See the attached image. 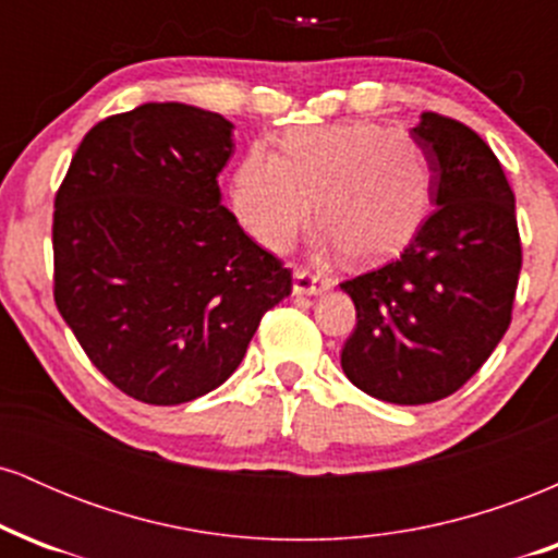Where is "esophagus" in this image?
Returning <instances> with one entry per match:
<instances>
[{
  "label": "esophagus",
  "instance_id": "obj_1",
  "mask_svg": "<svg viewBox=\"0 0 558 558\" xmlns=\"http://www.w3.org/2000/svg\"><path fill=\"white\" fill-rule=\"evenodd\" d=\"M330 286L332 280L328 275L310 270V267H299V270L293 272V293H296V296H304V293L306 296H317V293L328 291Z\"/></svg>",
  "mask_w": 558,
  "mask_h": 558
}]
</instances>
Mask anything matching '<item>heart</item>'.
Wrapping results in <instances>:
<instances>
[{
	"label": "heart",
	"instance_id": "obj_1",
	"mask_svg": "<svg viewBox=\"0 0 558 558\" xmlns=\"http://www.w3.org/2000/svg\"><path fill=\"white\" fill-rule=\"evenodd\" d=\"M425 144L373 120L293 128L280 155L254 144L233 175V209L267 248H286L312 217L354 262H373L417 233L433 204Z\"/></svg>",
	"mask_w": 558,
	"mask_h": 558
}]
</instances>
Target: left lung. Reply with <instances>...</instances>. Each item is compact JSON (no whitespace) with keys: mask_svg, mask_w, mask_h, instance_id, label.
<instances>
[{"mask_svg":"<svg viewBox=\"0 0 558 558\" xmlns=\"http://www.w3.org/2000/svg\"><path fill=\"white\" fill-rule=\"evenodd\" d=\"M433 215L388 265L343 280L356 306L341 367L364 393L417 407L457 393L509 330L522 270L514 191L472 128L422 112Z\"/></svg>","mask_w":558,"mask_h":558,"instance_id":"obj_1","label":"left lung"}]
</instances>
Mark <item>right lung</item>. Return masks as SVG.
<instances>
[{
    "mask_svg": "<svg viewBox=\"0 0 558 558\" xmlns=\"http://www.w3.org/2000/svg\"><path fill=\"white\" fill-rule=\"evenodd\" d=\"M233 123L149 101L96 123L54 196V304L131 399L175 407L235 373L291 270L243 233L217 175Z\"/></svg>",
    "mask_w": 558,
    "mask_h": 558,
    "instance_id": "1",
    "label": "right lung"
}]
</instances>
